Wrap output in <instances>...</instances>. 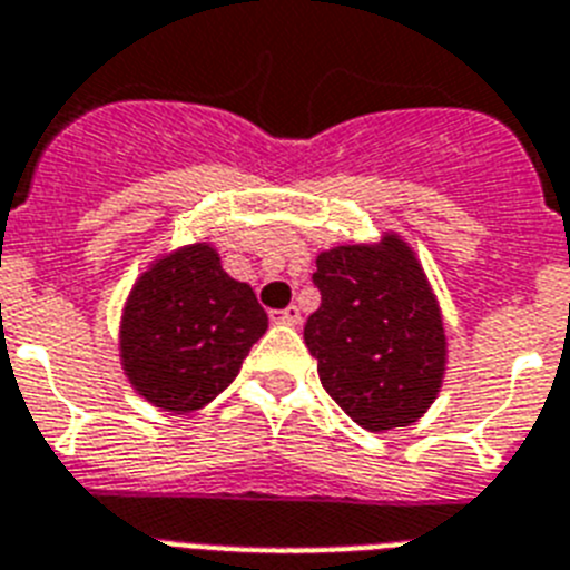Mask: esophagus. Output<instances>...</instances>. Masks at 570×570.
<instances>
[{"mask_svg":"<svg viewBox=\"0 0 570 570\" xmlns=\"http://www.w3.org/2000/svg\"><path fill=\"white\" fill-rule=\"evenodd\" d=\"M272 322L286 324V327H295V324H301V309L295 307V304L286 309H275V313H272Z\"/></svg>","mask_w":570,"mask_h":570,"instance_id":"34e87169","label":"esophagus"}]
</instances>
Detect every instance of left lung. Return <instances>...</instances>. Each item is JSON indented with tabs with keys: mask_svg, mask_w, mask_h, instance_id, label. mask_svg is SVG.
<instances>
[{
	"mask_svg": "<svg viewBox=\"0 0 570 570\" xmlns=\"http://www.w3.org/2000/svg\"><path fill=\"white\" fill-rule=\"evenodd\" d=\"M322 307L304 324L318 380L367 432L417 423L446 371L438 298L409 243L385 234L315 257Z\"/></svg>",
	"mask_w": 570,
	"mask_h": 570,
	"instance_id": "8db88e82",
	"label": "left lung"
}]
</instances>
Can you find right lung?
I'll use <instances>...</instances> for the list:
<instances>
[{
	"label": "right lung",
	"mask_w": 570,
	"mask_h": 570,
	"mask_svg": "<svg viewBox=\"0 0 570 570\" xmlns=\"http://www.w3.org/2000/svg\"><path fill=\"white\" fill-rule=\"evenodd\" d=\"M266 327L252 286L223 269L217 248H176L138 277L127 298L124 374L156 409L190 414L232 385Z\"/></svg>",
	"instance_id": "right-lung-1"
}]
</instances>
